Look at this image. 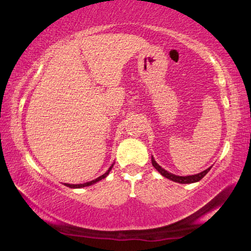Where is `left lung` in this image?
<instances>
[{
  "label": "left lung",
  "mask_w": 251,
  "mask_h": 251,
  "mask_svg": "<svg viewBox=\"0 0 251 251\" xmlns=\"http://www.w3.org/2000/svg\"><path fill=\"white\" fill-rule=\"evenodd\" d=\"M152 165L154 166V168L159 171V172L163 175L164 177L171 179V181L173 182H176V183H181V184H191V183H195V182H199L201 181V178H203L206 174H207L209 172V170L212 169V166L210 168H208L207 170L203 171V172H201L199 174H195V175H188V176H178V175H175V174H172L168 172V171H165L163 168H161V166L156 163V161L154 160V157L152 156Z\"/></svg>",
  "instance_id": "left-lung-1"
}]
</instances>
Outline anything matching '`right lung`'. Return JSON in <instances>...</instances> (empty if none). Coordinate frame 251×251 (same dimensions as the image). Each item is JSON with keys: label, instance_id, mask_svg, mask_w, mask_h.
I'll return each mask as SVG.
<instances>
[{"label": "right lung", "instance_id": "right-lung-1", "mask_svg": "<svg viewBox=\"0 0 251 251\" xmlns=\"http://www.w3.org/2000/svg\"><path fill=\"white\" fill-rule=\"evenodd\" d=\"M112 166L113 165H111L110 166V169L107 171V172H105L104 174H102L101 175V176H99L98 178H96V179H94V181H90V182H87V183H83V184H67V183H65V185L67 186V187H70V188H81V187H86V186H90V185H92V184H95V183H97V182H99V181H101V179H103V178H105L107 177V175L109 174V172L110 171H111V169H112Z\"/></svg>", "mask_w": 251, "mask_h": 251}]
</instances>
